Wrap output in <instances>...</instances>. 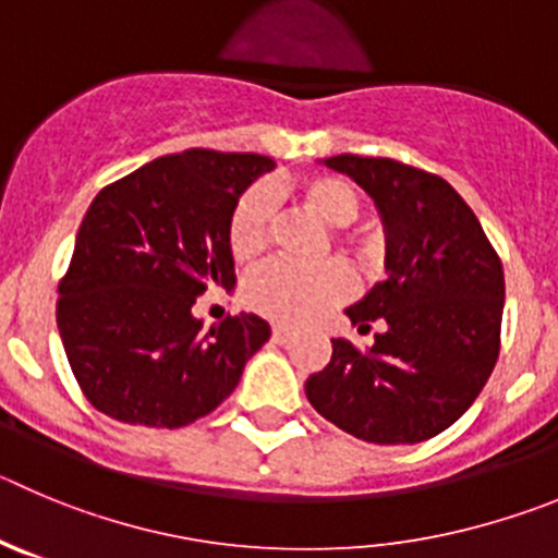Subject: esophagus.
Wrapping results in <instances>:
<instances>
[{"label": "esophagus", "mask_w": 558, "mask_h": 558, "mask_svg": "<svg viewBox=\"0 0 558 558\" xmlns=\"http://www.w3.org/2000/svg\"><path fill=\"white\" fill-rule=\"evenodd\" d=\"M290 335H293V331H290L288 326H274V331H270L274 342H288Z\"/></svg>", "instance_id": "obj_1"}]
</instances>
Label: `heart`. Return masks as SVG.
Masks as SVG:
<instances>
[{
  "label": "heart",
  "instance_id": "1",
  "mask_svg": "<svg viewBox=\"0 0 558 558\" xmlns=\"http://www.w3.org/2000/svg\"><path fill=\"white\" fill-rule=\"evenodd\" d=\"M295 202L326 227H349L360 218V193L349 179L318 177L304 179L295 187ZM270 196L263 187H252L238 198L227 223V245L238 263H254L268 248ZM351 257H362V243L345 232L335 234ZM351 293V274L340 259H326L315 268L265 265L243 282V304L276 324H304Z\"/></svg>",
  "mask_w": 558,
  "mask_h": 558
}]
</instances>
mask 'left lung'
Listing matches in <instances>:
<instances>
[{"label":"left lung","instance_id":"1","mask_svg":"<svg viewBox=\"0 0 558 558\" xmlns=\"http://www.w3.org/2000/svg\"><path fill=\"white\" fill-rule=\"evenodd\" d=\"M387 227V279L345 315L360 331L379 320L371 351L345 337L306 379L318 415L376 446L437 437L470 409L500 351L504 265L476 213L437 173L390 157L337 155Z\"/></svg>","mask_w":558,"mask_h":558}]
</instances>
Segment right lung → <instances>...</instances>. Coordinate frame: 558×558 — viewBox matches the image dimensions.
Segmentation results:
<instances>
[{"label":"right lung","instance_id":"right-lung-1","mask_svg":"<svg viewBox=\"0 0 558 558\" xmlns=\"http://www.w3.org/2000/svg\"><path fill=\"white\" fill-rule=\"evenodd\" d=\"M270 168L263 155L187 149L94 198L58 284V329L76 385L101 415L179 428L232 396L270 326L240 313L204 331L191 306L213 284H234L229 216Z\"/></svg>","mask_w":558,"mask_h":558}]
</instances>
